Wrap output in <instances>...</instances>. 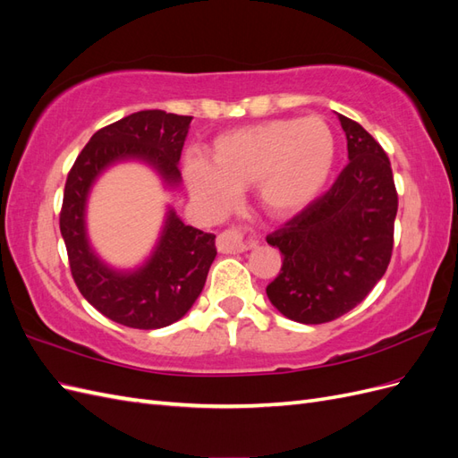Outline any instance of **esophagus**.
I'll return each instance as SVG.
<instances>
[{"instance_id":"1","label":"esophagus","mask_w":458,"mask_h":458,"mask_svg":"<svg viewBox=\"0 0 458 458\" xmlns=\"http://www.w3.org/2000/svg\"><path fill=\"white\" fill-rule=\"evenodd\" d=\"M216 246L221 254H241L254 248L256 242L252 239H244V233L239 227H229L217 234Z\"/></svg>"}]
</instances>
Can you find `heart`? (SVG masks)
I'll list each match as a JSON object with an SVG mask.
<instances>
[{
	"label": "heart",
	"instance_id": "b5f03b06",
	"mask_svg": "<svg viewBox=\"0 0 458 458\" xmlns=\"http://www.w3.org/2000/svg\"><path fill=\"white\" fill-rule=\"evenodd\" d=\"M335 164L336 140L323 118H276L219 135L210 162L187 160L185 179L192 197L214 212L256 187L263 210L290 217L318 199Z\"/></svg>",
	"mask_w": 458,
	"mask_h": 458
}]
</instances>
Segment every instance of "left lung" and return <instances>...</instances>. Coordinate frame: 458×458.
I'll return each mask as SVG.
<instances>
[{"mask_svg": "<svg viewBox=\"0 0 458 458\" xmlns=\"http://www.w3.org/2000/svg\"><path fill=\"white\" fill-rule=\"evenodd\" d=\"M348 165L306 210L267 234L283 267L269 301L303 325L335 321L361 303L392 259L397 191L390 158L357 122L338 114Z\"/></svg>", "mask_w": 458, "mask_h": 458, "instance_id": "8db88e82", "label": "left lung"}]
</instances>
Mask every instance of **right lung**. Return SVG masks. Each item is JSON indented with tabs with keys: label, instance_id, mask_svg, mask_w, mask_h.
<instances>
[{
	"label": "right lung",
	"instance_id": "1",
	"mask_svg": "<svg viewBox=\"0 0 458 458\" xmlns=\"http://www.w3.org/2000/svg\"><path fill=\"white\" fill-rule=\"evenodd\" d=\"M191 120L164 110L133 113L93 133L66 177L59 221L72 279L97 311L123 327L152 330L179 321L202 293L217 254L216 234L185 225L170 208L150 258L133 271H118L89 246L88 195L95 179L122 160L147 162L165 185L177 187Z\"/></svg>",
	"mask_w": 458,
	"mask_h": 458
}]
</instances>
